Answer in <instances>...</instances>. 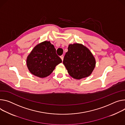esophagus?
I'll return each instance as SVG.
<instances>
[{
    "label": "esophagus",
    "instance_id": "obj_1",
    "mask_svg": "<svg viewBox=\"0 0 125 125\" xmlns=\"http://www.w3.org/2000/svg\"><path fill=\"white\" fill-rule=\"evenodd\" d=\"M60 58H61V59H62V60L63 61V58H64V56H63V55H61V56H60Z\"/></svg>",
    "mask_w": 125,
    "mask_h": 125
}]
</instances>
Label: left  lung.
<instances>
[{
    "label": "left lung",
    "instance_id": "8db88e82",
    "mask_svg": "<svg viewBox=\"0 0 125 125\" xmlns=\"http://www.w3.org/2000/svg\"><path fill=\"white\" fill-rule=\"evenodd\" d=\"M63 59L69 74L76 79H81L91 75L96 65L92 53L84 45L75 43L70 44Z\"/></svg>",
    "mask_w": 125,
    "mask_h": 125
}]
</instances>
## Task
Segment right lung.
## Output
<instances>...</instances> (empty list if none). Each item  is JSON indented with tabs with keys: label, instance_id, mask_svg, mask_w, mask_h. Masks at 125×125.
<instances>
[{
	"label": "right lung",
	"instance_id": "obj_1",
	"mask_svg": "<svg viewBox=\"0 0 125 125\" xmlns=\"http://www.w3.org/2000/svg\"><path fill=\"white\" fill-rule=\"evenodd\" d=\"M29 71L40 78L46 77L51 74L55 67L62 62L57 55L56 49L49 41L43 42L33 48L27 58Z\"/></svg>",
	"mask_w": 125,
	"mask_h": 125
}]
</instances>
